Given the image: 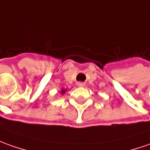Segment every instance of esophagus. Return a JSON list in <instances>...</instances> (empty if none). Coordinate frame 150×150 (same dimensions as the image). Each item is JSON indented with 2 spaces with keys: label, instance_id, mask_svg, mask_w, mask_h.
I'll return each mask as SVG.
<instances>
[{
  "label": "esophagus",
  "instance_id": "1",
  "mask_svg": "<svg viewBox=\"0 0 150 150\" xmlns=\"http://www.w3.org/2000/svg\"><path fill=\"white\" fill-rule=\"evenodd\" d=\"M77 86H79V87H83V86L85 85V84H84L83 82H77Z\"/></svg>",
  "mask_w": 150,
  "mask_h": 150
}]
</instances>
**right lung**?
Returning a JSON list of instances; mask_svg holds the SVG:
<instances>
[{
  "label": "right lung",
  "mask_w": 150,
  "mask_h": 150,
  "mask_svg": "<svg viewBox=\"0 0 150 150\" xmlns=\"http://www.w3.org/2000/svg\"><path fill=\"white\" fill-rule=\"evenodd\" d=\"M65 91H66V90H63V89H62V90H61V93H62V94H64V93H65Z\"/></svg>",
  "instance_id": "obj_1"
}]
</instances>
